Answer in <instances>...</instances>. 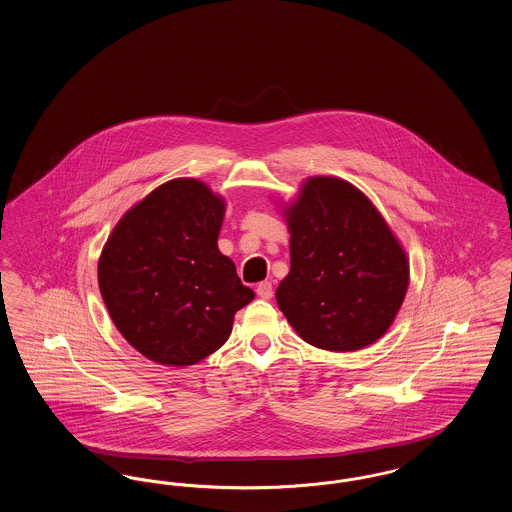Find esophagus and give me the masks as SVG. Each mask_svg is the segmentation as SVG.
<instances>
[{
	"instance_id": "esophagus-1",
	"label": "esophagus",
	"mask_w": 512,
	"mask_h": 512,
	"mask_svg": "<svg viewBox=\"0 0 512 512\" xmlns=\"http://www.w3.org/2000/svg\"><path fill=\"white\" fill-rule=\"evenodd\" d=\"M272 284L270 282H261L259 286H257V295L261 297V299H270L272 297Z\"/></svg>"
}]
</instances>
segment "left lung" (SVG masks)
I'll use <instances>...</instances> for the list:
<instances>
[{
	"instance_id": "1",
	"label": "left lung",
	"mask_w": 512,
	"mask_h": 512,
	"mask_svg": "<svg viewBox=\"0 0 512 512\" xmlns=\"http://www.w3.org/2000/svg\"><path fill=\"white\" fill-rule=\"evenodd\" d=\"M284 213L291 268L276 301L291 328L333 352L381 339L404 303L409 263L375 205L343 179L310 177Z\"/></svg>"
}]
</instances>
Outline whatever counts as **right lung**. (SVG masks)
<instances>
[{"label": "right lung", "mask_w": 512, "mask_h": 512, "mask_svg": "<svg viewBox=\"0 0 512 512\" xmlns=\"http://www.w3.org/2000/svg\"><path fill=\"white\" fill-rule=\"evenodd\" d=\"M225 200L173 179L133 205L108 236L99 287L112 322L152 362L192 366L223 347L253 301L217 238Z\"/></svg>", "instance_id": "add662e5"}]
</instances>
